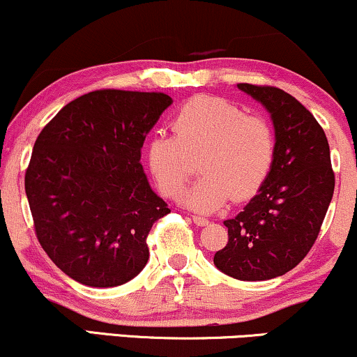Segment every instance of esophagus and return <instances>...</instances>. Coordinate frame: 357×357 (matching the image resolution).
I'll return each instance as SVG.
<instances>
[{"mask_svg": "<svg viewBox=\"0 0 357 357\" xmlns=\"http://www.w3.org/2000/svg\"><path fill=\"white\" fill-rule=\"evenodd\" d=\"M192 220H193V223H195V225H199V227H205V225H208V218L200 217V215H193Z\"/></svg>", "mask_w": 357, "mask_h": 357, "instance_id": "esophagus-1", "label": "esophagus"}]
</instances>
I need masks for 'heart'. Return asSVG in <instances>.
<instances>
[{"label": "heart", "mask_w": 357, "mask_h": 357, "mask_svg": "<svg viewBox=\"0 0 357 357\" xmlns=\"http://www.w3.org/2000/svg\"><path fill=\"white\" fill-rule=\"evenodd\" d=\"M172 130L149 140V169L158 190L177 199L195 172L193 160H199L202 177L183 197L199 212H212L230 199L250 200L275 165L276 137L270 122L222 98L188 100L172 119Z\"/></svg>", "instance_id": "obj_1"}]
</instances>
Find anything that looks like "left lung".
Masks as SVG:
<instances>
[{"label": "left lung", "mask_w": 357, "mask_h": 357, "mask_svg": "<svg viewBox=\"0 0 357 357\" xmlns=\"http://www.w3.org/2000/svg\"><path fill=\"white\" fill-rule=\"evenodd\" d=\"M271 114L276 157L265 185L225 220L228 243L213 257L231 278L265 281L293 270L318 238L334 192L323 127L300 100L273 86L238 84Z\"/></svg>", "instance_id": "left-lung-1"}]
</instances>
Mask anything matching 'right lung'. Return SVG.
<instances>
[{"mask_svg":"<svg viewBox=\"0 0 357 357\" xmlns=\"http://www.w3.org/2000/svg\"><path fill=\"white\" fill-rule=\"evenodd\" d=\"M170 104L164 92L92 91L39 132L24 175L34 233L79 283L112 288L144 270L149 231L170 208L149 185L140 149Z\"/></svg>","mask_w":357,"mask_h":357,"instance_id":"obj_1","label":"right lung"}]
</instances>
